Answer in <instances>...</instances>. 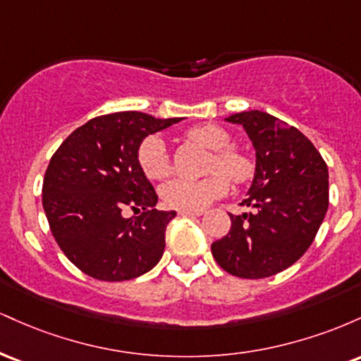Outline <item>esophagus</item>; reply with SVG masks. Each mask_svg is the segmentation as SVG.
<instances>
[{"label":"esophagus","mask_w":361,"mask_h":361,"mask_svg":"<svg viewBox=\"0 0 361 361\" xmlns=\"http://www.w3.org/2000/svg\"><path fill=\"white\" fill-rule=\"evenodd\" d=\"M178 214L183 215V217H200L204 210H178Z\"/></svg>","instance_id":"1"}]
</instances>
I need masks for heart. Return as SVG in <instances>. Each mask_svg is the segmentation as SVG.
I'll return each instance as SVG.
<instances>
[{
	"instance_id": "heart-1",
	"label": "heart",
	"mask_w": 361,
	"mask_h": 361,
	"mask_svg": "<svg viewBox=\"0 0 361 361\" xmlns=\"http://www.w3.org/2000/svg\"><path fill=\"white\" fill-rule=\"evenodd\" d=\"M186 139L202 144L210 151H215L212 163H210V173H222L224 176L214 175L200 181L183 180V178L168 181L161 190V197H163L164 204L171 209H205L207 205H210L227 192L229 181L226 176L234 185H241L250 180L255 173L252 161L244 152L231 147L233 139L222 127L214 126V123L193 127L186 132ZM137 161L144 175L154 181L168 176L169 168H171L166 146H164L163 139H159L157 135H151L140 142Z\"/></svg>"
}]
</instances>
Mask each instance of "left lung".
<instances>
[{"label":"left lung","mask_w":361,"mask_h":361,"mask_svg":"<svg viewBox=\"0 0 361 361\" xmlns=\"http://www.w3.org/2000/svg\"><path fill=\"white\" fill-rule=\"evenodd\" d=\"M244 127L256 151V169L231 231L212 243L219 267L239 279H267L287 270L309 250L329 205L327 164L299 128L267 111L226 118Z\"/></svg>","instance_id":"obj_1"}]
</instances>
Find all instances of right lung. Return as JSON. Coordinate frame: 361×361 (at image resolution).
Returning a JSON list of instances; mask_svg holds the SVG:
<instances>
[{
	"instance_id": "right-lung-1",
	"label": "right lung",
	"mask_w": 361,
	"mask_h": 361,
	"mask_svg": "<svg viewBox=\"0 0 361 361\" xmlns=\"http://www.w3.org/2000/svg\"><path fill=\"white\" fill-rule=\"evenodd\" d=\"M181 118L117 111L88 120L54 152L44 176L42 205L68 259L102 281L137 279L164 252V233L176 212L154 209L157 195L139 166L149 134ZM126 208L140 212L126 219Z\"/></svg>"
}]
</instances>
